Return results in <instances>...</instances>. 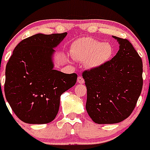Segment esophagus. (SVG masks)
<instances>
[{"instance_id": "obj_1", "label": "esophagus", "mask_w": 150, "mask_h": 150, "mask_svg": "<svg viewBox=\"0 0 150 150\" xmlns=\"http://www.w3.org/2000/svg\"><path fill=\"white\" fill-rule=\"evenodd\" d=\"M77 82L79 83H84V79H83L82 76H79V77L77 78Z\"/></svg>"}]
</instances>
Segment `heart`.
Listing matches in <instances>:
<instances>
[{
	"instance_id": "heart-1",
	"label": "heart",
	"mask_w": 150,
	"mask_h": 150,
	"mask_svg": "<svg viewBox=\"0 0 150 150\" xmlns=\"http://www.w3.org/2000/svg\"><path fill=\"white\" fill-rule=\"evenodd\" d=\"M71 53L74 60L85 62L88 68L95 69L109 62L113 54V48L109 42L82 38L72 43Z\"/></svg>"
}]
</instances>
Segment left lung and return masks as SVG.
I'll return each mask as SVG.
<instances>
[{
  "label": "left lung",
  "mask_w": 150,
  "mask_h": 150,
  "mask_svg": "<svg viewBox=\"0 0 150 150\" xmlns=\"http://www.w3.org/2000/svg\"><path fill=\"white\" fill-rule=\"evenodd\" d=\"M113 38L120 50L98 68L83 73L87 88V112L98 124L120 122L132 114L143 87V62L127 39Z\"/></svg>",
  "instance_id": "1"
}]
</instances>
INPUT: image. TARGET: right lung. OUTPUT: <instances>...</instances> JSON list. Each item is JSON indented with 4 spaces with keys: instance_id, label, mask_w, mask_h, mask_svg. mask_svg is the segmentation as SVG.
<instances>
[{
    "instance_id": "right-lung-1",
    "label": "right lung",
    "mask_w": 150,
    "mask_h": 150,
    "mask_svg": "<svg viewBox=\"0 0 150 150\" xmlns=\"http://www.w3.org/2000/svg\"><path fill=\"white\" fill-rule=\"evenodd\" d=\"M67 34H37L24 39L6 64L5 97L24 122L52 121L59 112L61 95L76 84V74L53 69L54 48Z\"/></svg>"
}]
</instances>
